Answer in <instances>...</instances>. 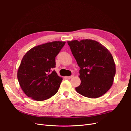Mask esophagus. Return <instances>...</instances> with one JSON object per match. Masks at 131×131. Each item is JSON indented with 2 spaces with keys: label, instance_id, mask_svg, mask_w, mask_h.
Listing matches in <instances>:
<instances>
[{
  "label": "esophagus",
  "instance_id": "34e87169",
  "mask_svg": "<svg viewBox=\"0 0 131 131\" xmlns=\"http://www.w3.org/2000/svg\"><path fill=\"white\" fill-rule=\"evenodd\" d=\"M73 77H74L73 75H71V76H69V77H67V78H68V79H71V78H72Z\"/></svg>",
  "mask_w": 131,
  "mask_h": 131
}]
</instances>
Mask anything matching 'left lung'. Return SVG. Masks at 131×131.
Returning <instances> with one entry per match:
<instances>
[{
  "mask_svg": "<svg viewBox=\"0 0 131 131\" xmlns=\"http://www.w3.org/2000/svg\"><path fill=\"white\" fill-rule=\"evenodd\" d=\"M67 42L80 68L81 84L75 88L77 92L91 98L103 96L112 86L115 75L112 54L103 45L90 39Z\"/></svg>",
  "mask_w": 131,
  "mask_h": 131,
  "instance_id": "left-lung-1",
  "label": "left lung"
}]
</instances>
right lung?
<instances>
[{"instance_id":"obj_1","label":"right lung","mask_w":131,"mask_h":131,"mask_svg":"<svg viewBox=\"0 0 131 131\" xmlns=\"http://www.w3.org/2000/svg\"><path fill=\"white\" fill-rule=\"evenodd\" d=\"M65 43L57 41L43 43L31 49L23 57L17 79L28 97L42 101L58 92L63 79L53 69L56 57Z\"/></svg>"}]
</instances>
